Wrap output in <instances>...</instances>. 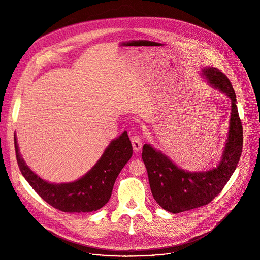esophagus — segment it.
I'll return each mask as SVG.
<instances>
[{"label": "esophagus", "mask_w": 260, "mask_h": 260, "mask_svg": "<svg viewBox=\"0 0 260 260\" xmlns=\"http://www.w3.org/2000/svg\"><path fill=\"white\" fill-rule=\"evenodd\" d=\"M131 140H132L134 150L138 152L141 149V147H142V139H141V137L139 135H135V136H133L131 138Z\"/></svg>", "instance_id": "obj_1"}]
</instances>
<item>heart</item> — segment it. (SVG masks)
Listing matches in <instances>:
<instances>
[{"label": "heart", "mask_w": 260, "mask_h": 260, "mask_svg": "<svg viewBox=\"0 0 260 260\" xmlns=\"http://www.w3.org/2000/svg\"><path fill=\"white\" fill-rule=\"evenodd\" d=\"M107 119V117H104V120H106Z\"/></svg>", "instance_id": "1"}]
</instances>
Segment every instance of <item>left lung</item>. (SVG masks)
Masks as SVG:
<instances>
[{"label":"left lung","instance_id":"obj_1","mask_svg":"<svg viewBox=\"0 0 260 260\" xmlns=\"http://www.w3.org/2000/svg\"><path fill=\"white\" fill-rule=\"evenodd\" d=\"M203 73L215 88L232 100L230 134L219 166L208 172H185L150 145L143 146L142 159L147 169L152 196L162 209L174 214L212 202L224 188L242 154L243 126L233 85L225 74L217 68L204 69Z\"/></svg>","mask_w":260,"mask_h":260}]
</instances>
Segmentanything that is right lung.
Returning <instances> with one entry per match:
<instances>
[{"mask_svg":"<svg viewBox=\"0 0 260 260\" xmlns=\"http://www.w3.org/2000/svg\"><path fill=\"white\" fill-rule=\"evenodd\" d=\"M16 159L25 180L46 203L67 213H88L104 207L112 193L115 180L133 155V147L124 132L111 142L95 166L81 179L63 184H51L32 173L18 152L14 137Z\"/></svg>","mask_w":260,"mask_h":260,"instance_id":"obj_1","label":"right lung"}]
</instances>
